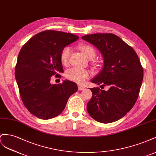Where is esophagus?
Returning a JSON list of instances; mask_svg holds the SVG:
<instances>
[{
    "instance_id": "34e87169",
    "label": "esophagus",
    "mask_w": 156,
    "mask_h": 156,
    "mask_svg": "<svg viewBox=\"0 0 156 156\" xmlns=\"http://www.w3.org/2000/svg\"><path fill=\"white\" fill-rule=\"evenodd\" d=\"M78 90H84V89L86 88L85 86H83L82 85H78Z\"/></svg>"
}]
</instances>
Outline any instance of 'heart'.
Wrapping results in <instances>:
<instances>
[{
    "label": "heart",
    "mask_w": 156,
    "mask_h": 156,
    "mask_svg": "<svg viewBox=\"0 0 156 156\" xmlns=\"http://www.w3.org/2000/svg\"><path fill=\"white\" fill-rule=\"evenodd\" d=\"M79 49L82 53L87 59H92L96 56V51L93 46L87 44H82L79 46ZM71 53L70 48L68 46L64 47L60 53V61L63 65H66L69 62V57ZM91 65L93 67L97 69L99 67V64L96 61H92ZM66 78L70 80L82 83L89 76V72L86 70H82L78 69H71L66 73Z\"/></svg>",
    "instance_id": "heart-1"
}]
</instances>
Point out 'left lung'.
<instances>
[{
	"instance_id": "1",
	"label": "left lung",
	"mask_w": 156,
	"mask_h": 156,
	"mask_svg": "<svg viewBox=\"0 0 156 156\" xmlns=\"http://www.w3.org/2000/svg\"><path fill=\"white\" fill-rule=\"evenodd\" d=\"M103 55L104 66L91 82L108 86L93 87L87 112L96 121L108 123L126 115L135 105L143 80V68L133 48L115 34L95 33L82 37Z\"/></svg>"
}]
</instances>
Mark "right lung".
<instances>
[{"label": "right lung", "mask_w": 156, "mask_h": 156, "mask_svg": "<svg viewBox=\"0 0 156 156\" xmlns=\"http://www.w3.org/2000/svg\"><path fill=\"white\" fill-rule=\"evenodd\" d=\"M79 38L76 35L47 30L34 35L21 48L15 68L16 80L26 108L35 116L49 119L59 115L70 96L78 90L69 80L51 84L52 76L63 73L60 53Z\"/></svg>", "instance_id": "add662e5"}]
</instances>
